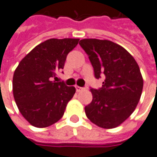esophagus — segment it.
<instances>
[{
	"label": "esophagus",
	"mask_w": 157,
	"mask_h": 157,
	"mask_svg": "<svg viewBox=\"0 0 157 157\" xmlns=\"http://www.w3.org/2000/svg\"><path fill=\"white\" fill-rule=\"evenodd\" d=\"M84 89L83 87H81V86H75V90H76V91L77 92H79V91H81V90H82Z\"/></svg>",
	"instance_id": "34e87169"
}]
</instances>
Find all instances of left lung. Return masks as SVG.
I'll use <instances>...</instances> for the list:
<instances>
[{"label": "left lung", "mask_w": 157, "mask_h": 157, "mask_svg": "<svg viewBox=\"0 0 157 157\" xmlns=\"http://www.w3.org/2000/svg\"><path fill=\"white\" fill-rule=\"evenodd\" d=\"M79 44L88 55L95 77L105 76L101 87L90 88L92 101L86 105V115L96 126L115 128L139 102L143 88L139 66L126 49L111 40L83 39Z\"/></svg>", "instance_id": "obj_1"}]
</instances>
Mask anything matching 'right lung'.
I'll return each mask as SVG.
<instances>
[{
	"label": "right lung",
	"instance_id": "1",
	"mask_svg": "<svg viewBox=\"0 0 157 157\" xmlns=\"http://www.w3.org/2000/svg\"><path fill=\"white\" fill-rule=\"evenodd\" d=\"M78 41L71 38L46 40L29 52L15 71L14 98L20 112L32 126L47 127L63 117L75 88L53 80Z\"/></svg>",
	"mask_w": 157,
	"mask_h": 157
}]
</instances>
